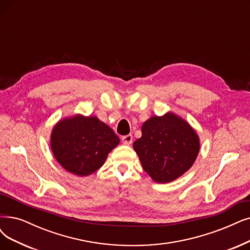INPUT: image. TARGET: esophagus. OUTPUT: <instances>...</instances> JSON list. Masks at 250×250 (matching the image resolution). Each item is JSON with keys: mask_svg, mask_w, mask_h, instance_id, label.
Returning <instances> with one entry per match:
<instances>
[{"mask_svg": "<svg viewBox=\"0 0 250 250\" xmlns=\"http://www.w3.org/2000/svg\"><path fill=\"white\" fill-rule=\"evenodd\" d=\"M122 140L125 144H131L133 142V136L131 134L122 137Z\"/></svg>", "mask_w": 250, "mask_h": 250, "instance_id": "1", "label": "esophagus"}]
</instances>
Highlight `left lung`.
Returning a JSON list of instances; mask_svg holds the SVG:
<instances>
[{
    "label": "left lung",
    "mask_w": 250,
    "mask_h": 250,
    "mask_svg": "<svg viewBox=\"0 0 250 250\" xmlns=\"http://www.w3.org/2000/svg\"><path fill=\"white\" fill-rule=\"evenodd\" d=\"M142 137L134 142L144 171L158 183L180 177L195 163L200 139L188 123L172 112L152 116L142 125Z\"/></svg>",
    "instance_id": "obj_1"
}]
</instances>
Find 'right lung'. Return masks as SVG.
I'll use <instances>...</instances> for the list:
<instances>
[{
  "label": "right lung",
  "mask_w": 250,
  "mask_h": 250,
  "mask_svg": "<svg viewBox=\"0 0 250 250\" xmlns=\"http://www.w3.org/2000/svg\"><path fill=\"white\" fill-rule=\"evenodd\" d=\"M118 143L112 128L98 117L80 114L60 120L50 138L55 160L77 176H87L100 169Z\"/></svg>",
  "instance_id": "obj_1"
}]
</instances>
